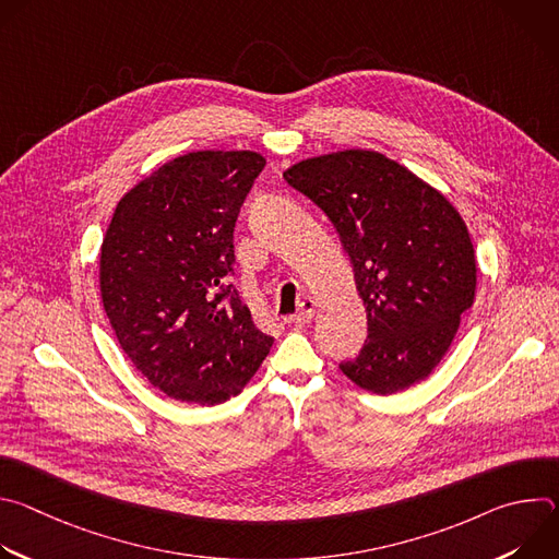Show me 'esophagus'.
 I'll return each instance as SVG.
<instances>
[{
	"label": "esophagus",
	"instance_id": "obj_1",
	"mask_svg": "<svg viewBox=\"0 0 559 559\" xmlns=\"http://www.w3.org/2000/svg\"><path fill=\"white\" fill-rule=\"evenodd\" d=\"M313 313H316V300L313 298H302L300 305H298V313H296L294 321L298 325H307V323H311Z\"/></svg>",
	"mask_w": 559,
	"mask_h": 559
}]
</instances>
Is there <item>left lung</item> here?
<instances>
[{
    "instance_id": "1",
    "label": "left lung",
    "mask_w": 559,
    "mask_h": 559,
    "mask_svg": "<svg viewBox=\"0 0 559 559\" xmlns=\"http://www.w3.org/2000/svg\"><path fill=\"white\" fill-rule=\"evenodd\" d=\"M283 177L336 227L367 307V343L343 373L380 395L425 380L475 298V252L457 210L373 150L305 158Z\"/></svg>"
}]
</instances>
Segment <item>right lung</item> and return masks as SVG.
Returning a JSON list of instances; mask_svg holds the SVG:
<instances>
[{
  "label": "right lung",
  "mask_w": 559,
  "mask_h": 559,
  "mask_svg": "<svg viewBox=\"0 0 559 559\" xmlns=\"http://www.w3.org/2000/svg\"><path fill=\"white\" fill-rule=\"evenodd\" d=\"M263 168L250 150L177 156L123 194L104 236L108 321L134 367L175 401L225 403L272 349L229 283L234 225Z\"/></svg>",
  "instance_id": "right-lung-1"
}]
</instances>
